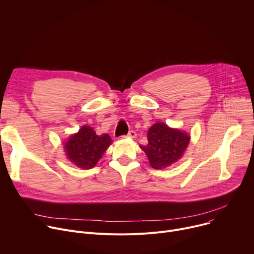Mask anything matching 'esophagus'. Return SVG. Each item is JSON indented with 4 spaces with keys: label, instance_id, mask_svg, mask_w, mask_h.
Returning <instances> with one entry per match:
<instances>
[{
    "label": "esophagus",
    "instance_id": "esophagus-1",
    "mask_svg": "<svg viewBox=\"0 0 254 254\" xmlns=\"http://www.w3.org/2000/svg\"><path fill=\"white\" fill-rule=\"evenodd\" d=\"M127 136H128L129 138H136V133H135V131L131 130V131H129V133H128Z\"/></svg>",
    "mask_w": 254,
    "mask_h": 254
}]
</instances>
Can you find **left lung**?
I'll return each mask as SVG.
<instances>
[{
  "label": "left lung",
  "instance_id": "left-lung-1",
  "mask_svg": "<svg viewBox=\"0 0 254 254\" xmlns=\"http://www.w3.org/2000/svg\"><path fill=\"white\" fill-rule=\"evenodd\" d=\"M190 135L164 123L153 124L147 132L148 143L140 145L147 155L150 165L161 170L177 162L190 143Z\"/></svg>",
  "mask_w": 254,
  "mask_h": 254
}]
</instances>
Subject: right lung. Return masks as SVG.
Segmentation results:
<instances>
[{"label": "right lung", "instance_id": "1", "mask_svg": "<svg viewBox=\"0 0 254 254\" xmlns=\"http://www.w3.org/2000/svg\"><path fill=\"white\" fill-rule=\"evenodd\" d=\"M112 143L108 134L97 135L89 126H82L77 133L71 135L64 143L67 158L79 168L90 170L100 160Z\"/></svg>", "mask_w": 254, "mask_h": 254}]
</instances>
